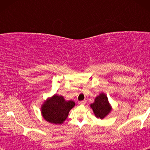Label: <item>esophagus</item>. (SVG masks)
Wrapping results in <instances>:
<instances>
[{"label": "esophagus", "instance_id": "esophagus-1", "mask_svg": "<svg viewBox=\"0 0 150 150\" xmlns=\"http://www.w3.org/2000/svg\"><path fill=\"white\" fill-rule=\"evenodd\" d=\"M86 102H87V100H82V101H80L79 103V104H86Z\"/></svg>", "mask_w": 150, "mask_h": 150}]
</instances>
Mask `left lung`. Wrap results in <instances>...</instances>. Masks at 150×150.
Masks as SVG:
<instances>
[{
    "label": "left lung",
    "instance_id": "obj_1",
    "mask_svg": "<svg viewBox=\"0 0 150 150\" xmlns=\"http://www.w3.org/2000/svg\"><path fill=\"white\" fill-rule=\"evenodd\" d=\"M93 113L97 118L102 120L111 111L112 107L105 93H101L95 98L93 103L90 104Z\"/></svg>",
    "mask_w": 150,
    "mask_h": 150
}]
</instances>
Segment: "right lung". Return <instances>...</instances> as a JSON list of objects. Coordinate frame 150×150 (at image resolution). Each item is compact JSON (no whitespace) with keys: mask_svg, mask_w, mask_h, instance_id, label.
Here are the masks:
<instances>
[{"mask_svg":"<svg viewBox=\"0 0 150 150\" xmlns=\"http://www.w3.org/2000/svg\"><path fill=\"white\" fill-rule=\"evenodd\" d=\"M75 102L72 100H65L62 96L54 94L48 98L41 108L43 118L53 124H62L68 116L69 112Z\"/></svg>","mask_w":150,"mask_h":150,"instance_id":"right-lung-1","label":"right lung"}]
</instances>
